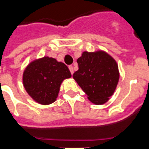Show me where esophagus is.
I'll use <instances>...</instances> for the list:
<instances>
[{
	"instance_id": "34e87169",
	"label": "esophagus",
	"mask_w": 149,
	"mask_h": 149,
	"mask_svg": "<svg viewBox=\"0 0 149 149\" xmlns=\"http://www.w3.org/2000/svg\"><path fill=\"white\" fill-rule=\"evenodd\" d=\"M69 69L70 70V72H71V74H73V72H74V70H73V66L72 65H70L69 66Z\"/></svg>"
}]
</instances>
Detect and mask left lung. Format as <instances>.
Masks as SVG:
<instances>
[{"label": "left lung", "mask_w": 149, "mask_h": 149, "mask_svg": "<svg viewBox=\"0 0 149 149\" xmlns=\"http://www.w3.org/2000/svg\"><path fill=\"white\" fill-rule=\"evenodd\" d=\"M79 70L73 79L90 101L101 105L108 101L118 84L120 73L115 59L102 50L84 52L78 58Z\"/></svg>", "instance_id": "1"}]
</instances>
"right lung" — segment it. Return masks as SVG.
<instances>
[{
    "label": "right lung",
    "instance_id": "right-lung-1",
    "mask_svg": "<svg viewBox=\"0 0 149 149\" xmlns=\"http://www.w3.org/2000/svg\"><path fill=\"white\" fill-rule=\"evenodd\" d=\"M72 77L69 68L56 58L44 56L29 63L22 77L29 95L38 104L49 105L58 97L61 84Z\"/></svg>",
    "mask_w": 149,
    "mask_h": 149
}]
</instances>
